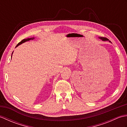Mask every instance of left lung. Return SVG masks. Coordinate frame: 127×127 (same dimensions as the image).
<instances>
[{"instance_id": "8db88e82", "label": "left lung", "mask_w": 127, "mask_h": 127, "mask_svg": "<svg viewBox=\"0 0 127 127\" xmlns=\"http://www.w3.org/2000/svg\"><path fill=\"white\" fill-rule=\"evenodd\" d=\"M99 39L101 40L102 41H109L110 42H111L110 41H109V40L108 39L106 38V37H99Z\"/></svg>"}]
</instances>
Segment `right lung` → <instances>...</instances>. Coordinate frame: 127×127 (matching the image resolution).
<instances>
[{"label": "right lung", "mask_w": 127, "mask_h": 127, "mask_svg": "<svg viewBox=\"0 0 127 127\" xmlns=\"http://www.w3.org/2000/svg\"><path fill=\"white\" fill-rule=\"evenodd\" d=\"M35 39V38H34V37H31V38H27V39H23V40H22V41H21V42H20L18 43V44L17 45V46H16V47H17V46H18L19 45H21V44H23V43H24V42H26V41H29V40H33V39ZM13 52H12V53L11 57H12V56Z\"/></svg>", "instance_id": "obj_1"}]
</instances>
